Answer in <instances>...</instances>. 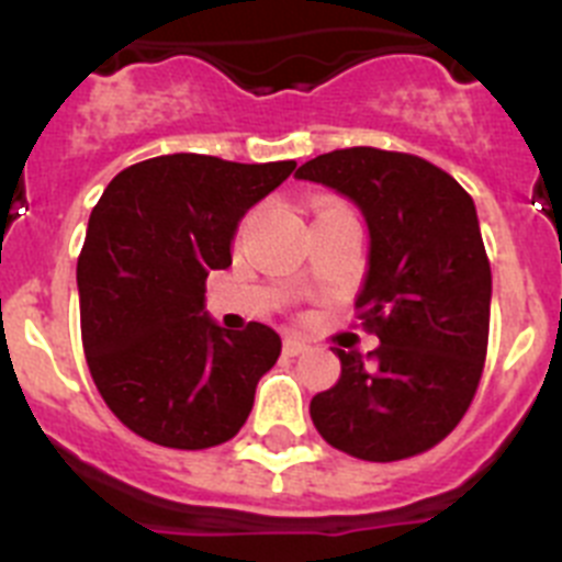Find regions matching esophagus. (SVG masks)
<instances>
[{
    "instance_id": "34e87169",
    "label": "esophagus",
    "mask_w": 562,
    "mask_h": 562,
    "mask_svg": "<svg viewBox=\"0 0 562 562\" xmlns=\"http://www.w3.org/2000/svg\"><path fill=\"white\" fill-rule=\"evenodd\" d=\"M306 349H310V342H306L304 337H297V335L284 337V355L297 357V355H304Z\"/></svg>"
}]
</instances>
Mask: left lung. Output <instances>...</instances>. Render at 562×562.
<instances>
[{
	"instance_id": "8db88e82",
	"label": "left lung",
	"mask_w": 562,
	"mask_h": 562,
	"mask_svg": "<svg viewBox=\"0 0 562 562\" xmlns=\"http://www.w3.org/2000/svg\"><path fill=\"white\" fill-rule=\"evenodd\" d=\"M295 177L360 207L357 310L380 337L371 362L335 349L340 380L310 402L317 434L366 461L425 453L459 425L484 371L493 272L473 200L434 162L371 146L321 154Z\"/></svg>"
}]
</instances>
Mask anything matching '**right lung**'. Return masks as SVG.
I'll return each instance as SVG.
<instances>
[{
    "label": "right lung",
    "instance_id": "right-lung-1",
    "mask_svg": "<svg viewBox=\"0 0 562 562\" xmlns=\"http://www.w3.org/2000/svg\"><path fill=\"white\" fill-rule=\"evenodd\" d=\"M292 171L162 154L117 173L92 207L78 256L83 355L109 411L143 439L205 450L250 416L281 337L222 329L205 278L231 267L238 222Z\"/></svg>",
    "mask_w": 562,
    "mask_h": 562
}]
</instances>
